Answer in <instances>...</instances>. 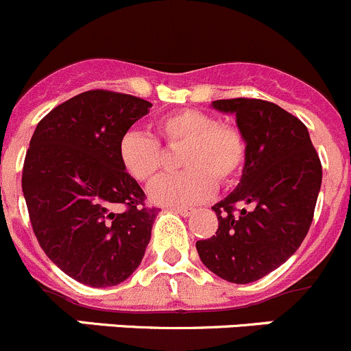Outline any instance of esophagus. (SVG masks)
I'll use <instances>...</instances> for the list:
<instances>
[{
  "label": "esophagus",
  "mask_w": 351,
  "mask_h": 351,
  "mask_svg": "<svg viewBox=\"0 0 351 351\" xmlns=\"http://www.w3.org/2000/svg\"><path fill=\"white\" fill-rule=\"evenodd\" d=\"M172 211H176V213L182 215V217H189V215L193 213V208H187V206H172Z\"/></svg>",
  "instance_id": "esophagus-1"
}]
</instances>
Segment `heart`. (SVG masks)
I'll return each mask as SVG.
<instances>
[{
	"label": "heart",
	"mask_w": 351,
	"mask_h": 351,
	"mask_svg": "<svg viewBox=\"0 0 351 351\" xmlns=\"http://www.w3.org/2000/svg\"><path fill=\"white\" fill-rule=\"evenodd\" d=\"M167 148H182L177 174L162 176L152 184L150 197L167 206H191L206 199L218 186L232 182L245 164L247 143L237 126L218 123L211 114L180 109L158 117L154 124ZM119 158L138 182H150L164 165V152L152 134L130 131L119 141Z\"/></svg>",
	"instance_id": "heart-1"
}]
</instances>
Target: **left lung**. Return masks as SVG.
<instances>
[{"label": "left lung", "mask_w": 351, "mask_h": 351, "mask_svg": "<svg viewBox=\"0 0 351 351\" xmlns=\"http://www.w3.org/2000/svg\"><path fill=\"white\" fill-rule=\"evenodd\" d=\"M213 107L235 114L247 157L237 189L211 208L217 235L197 241L196 249L217 276L251 283L300 247L321 189V160L305 124L276 104L239 97L215 100Z\"/></svg>", "instance_id": "obj_1"}]
</instances>
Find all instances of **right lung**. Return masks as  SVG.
<instances>
[{
    "label": "right lung",
    "instance_id": "add662e5",
    "mask_svg": "<svg viewBox=\"0 0 351 351\" xmlns=\"http://www.w3.org/2000/svg\"><path fill=\"white\" fill-rule=\"evenodd\" d=\"M152 104L88 90L40 119L22 189L40 247L61 271L88 287H114L140 266L158 208L123 167L119 141ZM117 206L123 210L117 211Z\"/></svg>",
    "mask_w": 351,
    "mask_h": 351
}]
</instances>
